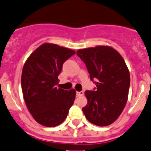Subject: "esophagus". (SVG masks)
<instances>
[{"label":"esophagus","instance_id":"34e87169","mask_svg":"<svg viewBox=\"0 0 151 151\" xmlns=\"http://www.w3.org/2000/svg\"><path fill=\"white\" fill-rule=\"evenodd\" d=\"M84 95V91H77V96H81Z\"/></svg>","mask_w":151,"mask_h":151}]
</instances>
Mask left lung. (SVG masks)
<instances>
[{
    "instance_id": "obj_1",
    "label": "left lung",
    "mask_w": 151,
    "mask_h": 151,
    "mask_svg": "<svg viewBox=\"0 0 151 151\" xmlns=\"http://www.w3.org/2000/svg\"><path fill=\"white\" fill-rule=\"evenodd\" d=\"M77 55L96 86L85 92L88 99L83 108L85 116L97 126L111 125L121 114L128 100L131 78L125 60L110 46L80 49Z\"/></svg>"
}]
</instances>
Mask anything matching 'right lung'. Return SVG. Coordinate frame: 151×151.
Returning <instances> with one entry per match:
<instances>
[{
    "label": "right lung",
    "instance_id": "add662e5",
    "mask_svg": "<svg viewBox=\"0 0 151 151\" xmlns=\"http://www.w3.org/2000/svg\"><path fill=\"white\" fill-rule=\"evenodd\" d=\"M75 52L52 43H43L23 65L21 88L25 102L40 125L55 127L65 120L74 104L76 91L57 88L63 65Z\"/></svg>",
    "mask_w": 151,
    "mask_h": 151
}]
</instances>
